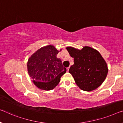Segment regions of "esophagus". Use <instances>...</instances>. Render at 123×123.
Returning a JSON list of instances; mask_svg holds the SVG:
<instances>
[{
    "label": "esophagus",
    "mask_w": 123,
    "mask_h": 123,
    "mask_svg": "<svg viewBox=\"0 0 123 123\" xmlns=\"http://www.w3.org/2000/svg\"><path fill=\"white\" fill-rule=\"evenodd\" d=\"M69 69H70V67H68V68H67V71H69Z\"/></svg>",
    "instance_id": "esophagus-1"
}]
</instances>
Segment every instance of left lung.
<instances>
[{"mask_svg":"<svg viewBox=\"0 0 123 123\" xmlns=\"http://www.w3.org/2000/svg\"><path fill=\"white\" fill-rule=\"evenodd\" d=\"M67 49L73 58L74 65L69 72L81 90L92 91L102 84L107 76V64L97 50L84 46L81 50L72 47Z\"/></svg>","mask_w":123,"mask_h":123,"instance_id":"left-lung-1","label":"left lung"}]
</instances>
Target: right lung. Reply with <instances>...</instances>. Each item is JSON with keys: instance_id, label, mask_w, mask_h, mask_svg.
<instances>
[{"instance_id": "right-lung-1", "label": "right lung", "mask_w": 123, "mask_h": 123, "mask_svg": "<svg viewBox=\"0 0 123 123\" xmlns=\"http://www.w3.org/2000/svg\"><path fill=\"white\" fill-rule=\"evenodd\" d=\"M58 50L53 45L41 47L32 54L27 63L28 73L33 82L41 90H53L67 71L59 58Z\"/></svg>"}]
</instances>
